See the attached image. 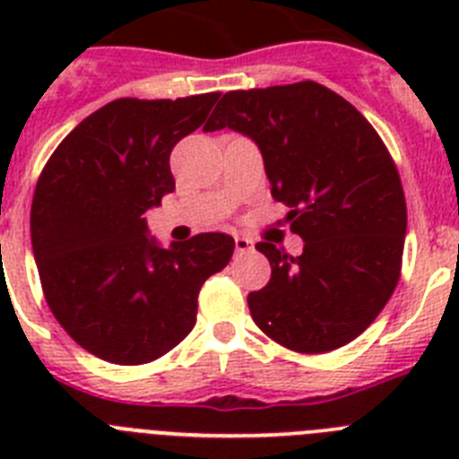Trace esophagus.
Masks as SVG:
<instances>
[{
    "label": "esophagus",
    "mask_w": 459,
    "mask_h": 459,
    "mask_svg": "<svg viewBox=\"0 0 459 459\" xmlns=\"http://www.w3.org/2000/svg\"><path fill=\"white\" fill-rule=\"evenodd\" d=\"M253 248H255V246H253V241H250V238H246V237L234 238V250H237V255H246V253H250Z\"/></svg>",
    "instance_id": "1"
}]
</instances>
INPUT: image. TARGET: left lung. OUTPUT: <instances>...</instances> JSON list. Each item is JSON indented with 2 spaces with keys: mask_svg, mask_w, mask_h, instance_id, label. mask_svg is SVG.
I'll return each mask as SVG.
<instances>
[{
  "mask_svg": "<svg viewBox=\"0 0 459 459\" xmlns=\"http://www.w3.org/2000/svg\"><path fill=\"white\" fill-rule=\"evenodd\" d=\"M232 128L262 152L273 200L290 209L299 257L273 243L269 285L248 294L255 324L301 354L359 338L400 278L407 204L391 153L351 103L322 84L227 91L204 131Z\"/></svg>",
  "mask_w": 459,
  "mask_h": 459,
  "instance_id": "obj_1",
  "label": "left lung"
}]
</instances>
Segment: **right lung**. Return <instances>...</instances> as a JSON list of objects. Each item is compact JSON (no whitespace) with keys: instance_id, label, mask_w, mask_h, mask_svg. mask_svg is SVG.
<instances>
[{"instance_id":"1","label":"right lung","mask_w":459,"mask_h":459,"mask_svg":"<svg viewBox=\"0 0 459 459\" xmlns=\"http://www.w3.org/2000/svg\"><path fill=\"white\" fill-rule=\"evenodd\" d=\"M221 93L119 99L80 121L40 172L31 248L56 322L117 366H142L193 331L197 294L227 266L234 238L197 234L163 248L147 213L174 190L169 153Z\"/></svg>"}]
</instances>
